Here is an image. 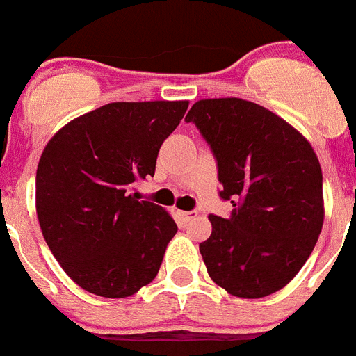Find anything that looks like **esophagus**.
Masks as SVG:
<instances>
[{"label": "esophagus", "instance_id": "1", "mask_svg": "<svg viewBox=\"0 0 356 356\" xmlns=\"http://www.w3.org/2000/svg\"><path fill=\"white\" fill-rule=\"evenodd\" d=\"M180 217L184 219L185 222L193 221V219H196V217H197V212H196V210H191V212H180Z\"/></svg>", "mask_w": 356, "mask_h": 356}]
</instances>
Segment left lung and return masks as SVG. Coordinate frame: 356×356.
<instances>
[{
    "label": "left lung",
    "mask_w": 356,
    "mask_h": 356,
    "mask_svg": "<svg viewBox=\"0 0 356 356\" xmlns=\"http://www.w3.org/2000/svg\"><path fill=\"white\" fill-rule=\"evenodd\" d=\"M212 149L219 196L234 210L210 213L200 244L210 278L237 298L284 289L316 246L323 228V172L298 130L241 97L201 99L185 115Z\"/></svg>",
    "instance_id": "obj_1"
}]
</instances>
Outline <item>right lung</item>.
I'll use <instances>...</instances> for the list:
<instances>
[{
    "label": "right lung",
    "mask_w": 356,
    "mask_h": 356,
    "mask_svg": "<svg viewBox=\"0 0 356 356\" xmlns=\"http://www.w3.org/2000/svg\"><path fill=\"white\" fill-rule=\"evenodd\" d=\"M188 102L108 103L67 122L46 144L37 217L53 257L81 289L127 298L153 282L178 226L130 194L155 175L162 143Z\"/></svg>",
    "instance_id": "obj_1"
}]
</instances>
